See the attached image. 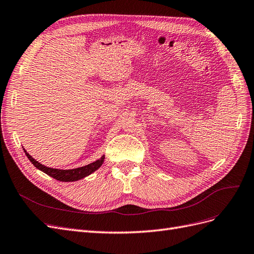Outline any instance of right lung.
<instances>
[{
    "mask_svg": "<svg viewBox=\"0 0 254 254\" xmlns=\"http://www.w3.org/2000/svg\"><path fill=\"white\" fill-rule=\"evenodd\" d=\"M24 152H25L26 157L29 159L30 162H32L35 165V167L38 168V170H40L47 175L53 177L54 179L63 181V182L77 181V180L84 178V177L91 175L92 173H94L96 170H98V168L102 166V164L104 163V159H105V156H103L101 159L96 160L95 162H92L88 165H84L81 167L73 168V170H58V168L48 167V166L39 163L38 161H36L32 156H30L29 153H27V151L25 149H24Z\"/></svg>",
    "mask_w": 254,
    "mask_h": 254,
    "instance_id": "1",
    "label": "right lung"
}]
</instances>
